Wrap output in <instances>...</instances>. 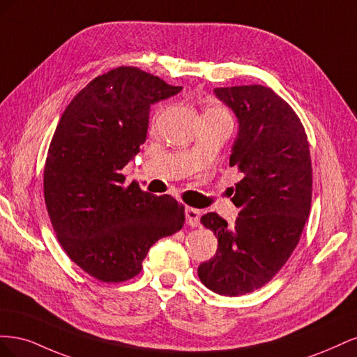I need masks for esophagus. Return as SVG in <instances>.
<instances>
[{
  "mask_svg": "<svg viewBox=\"0 0 357 357\" xmlns=\"http://www.w3.org/2000/svg\"><path fill=\"white\" fill-rule=\"evenodd\" d=\"M185 218H186V223L189 226H198L201 211L197 208H192V207H185Z\"/></svg>",
  "mask_w": 357,
  "mask_h": 357,
  "instance_id": "esophagus-1",
  "label": "esophagus"
}]
</instances>
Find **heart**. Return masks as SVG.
I'll use <instances>...</instances> for the list:
<instances>
[{
    "instance_id": "1",
    "label": "heart",
    "mask_w": 357,
    "mask_h": 357,
    "mask_svg": "<svg viewBox=\"0 0 357 357\" xmlns=\"http://www.w3.org/2000/svg\"><path fill=\"white\" fill-rule=\"evenodd\" d=\"M205 113H214V114H220V116H228L222 109H219V107H213V109L207 110Z\"/></svg>"
}]
</instances>
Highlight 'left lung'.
I'll return each mask as SVG.
<instances>
[{"label": "left lung", "mask_w": 357, "mask_h": 357, "mask_svg": "<svg viewBox=\"0 0 357 357\" xmlns=\"http://www.w3.org/2000/svg\"><path fill=\"white\" fill-rule=\"evenodd\" d=\"M214 95L238 122L229 165L243 174L232 190L240 213L232 226L218 213L201 218L219 244L198 277L215 294L238 296L268 283L294 253L310 214L312 168L304 126L271 88L232 86Z\"/></svg>", "instance_id": "1"}]
</instances>
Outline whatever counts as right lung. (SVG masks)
Segmentation results:
<instances>
[{
	"label": "right lung",
	"mask_w": 357,
	"mask_h": 357,
	"mask_svg": "<svg viewBox=\"0 0 357 357\" xmlns=\"http://www.w3.org/2000/svg\"><path fill=\"white\" fill-rule=\"evenodd\" d=\"M171 86L135 67L93 79L63 112L45 167V201L71 261L105 283L135 277L158 240L176 234L185 211L169 195L123 188L122 168L146 142L150 107Z\"/></svg>",
	"instance_id": "1"
}]
</instances>
